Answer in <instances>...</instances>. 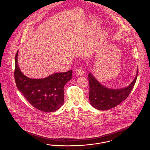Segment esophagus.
<instances>
[{
  "label": "esophagus",
  "mask_w": 150,
  "mask_h": 150,
  "mask_svg": "<svg viewBox=\"0 0 150 150\" xmlns=\"http://www.w3.org/2000/svg\"><path fill=\"white\" fill-rule=\"evenodd\" d=\"M76 74L78 75H83L84 74V71L83 70L81 69V68H80L76 70Z\"/></svg>",
  "instance_id": "34e87169"
}]
</instances>
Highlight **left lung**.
<instances>
[{
	"label": "left lung",
	"mask_w": 150,
	"mask_h": 150,
	"mask_svg": "<svg viewBox=\"0 0 150 150\" xmlns=\"http://www.w3.org/2000/svg\"><path fill=\"white\" fill-rule=\"evenodd\" d=\"M138 69L133 81L127 87L113 89L102 86L90 72L88 75L89 83V101L94 108L99 110H107L116 106L125 100L136 83Z\"/></svg>",
	"instance_id": "8db88e82"
}]
</instances>
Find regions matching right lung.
Listing matches in <instances>:
<instances>
[{
    "mask_svg": "<svg viewBox=\"0 0 150 150\" xmlns=\"http://www.w3.org/2000/svg\"><path fill=\"white\" fill-rule=\"evenodd\" d=\"M18 50L15 56L14 79L18 91L29 103L39 110L53 112L64 102V88L72 78V70L52 74L43 79H31L21 71L18 66Z\"/></svg>",
    "mask_w": 150,
    "mask_h": 150,
    "instance_id": "1",
    "label": "right lung"
}]
</instances>
